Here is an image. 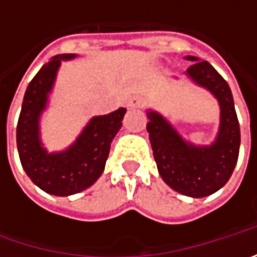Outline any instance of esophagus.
<instances>
[{
  "mask_svg": "<svg viewBox=\"0 0 257 257\" xmlns=\"http://www.w3.org/2000/svg\"><path fill=\"white\" fill-rule=\"evenodd\" d=\"M142 105H143V98L139 97V95H134V97H132V98L127 101V107H128V108H140Z\"/></svg>",
  "mask_w": 257,
  "mask_h": 257,
  "instance_id": "obj_1",
  "label": "esophagus"
}]
</instances>
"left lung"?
Segmentation results:
<instances>
[{
    "label": "left lung",
    "instance_id": "8db88e82",
    "mask_svg": "<svg viewBox=\"0 0 257 257\" xmlns=\"http://www.w3.org/2000/svg\"><path fill=\"white\" fill-rule=\"evenodd\" d=\"M193 64L186 77L206 88L220 107V123L212 144L196 146L183 136L163 115L147 110V132L157 170L173 190L190 197H206L216 193L230 179L239 157L240 127L234 111L233 95L224 81L207 61L184 57Z\"/></svg>",
    "mask_w": 257,
    "mask_h": 257
}]
</instances>
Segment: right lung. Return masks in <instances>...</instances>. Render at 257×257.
Segmentation results:
<instances>
[{"mask_svg":"<svg viewBox=\"0 0 257 257\" xmlns=\"http://www.w3.org/2000/svg\"><path fill=\"white\" fill-rule=\"evenodd\" d=\"M77 54H60L41 67L27 87L17 124V147L27 176L48 194L71 196L93 186L103 174L110 144L121 128L125 108L94 115L65 150L50 153L41 140L40 120L63 61Z\"/></svg>","mask_w":257,"mask_h":257,"instance_id":"obj_1","label":"right lung"}]
</instances>
